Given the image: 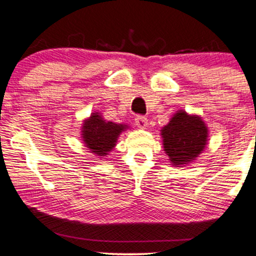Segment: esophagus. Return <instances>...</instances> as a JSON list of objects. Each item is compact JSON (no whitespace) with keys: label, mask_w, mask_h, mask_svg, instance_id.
Instances as JSON below:
<instances>
[{"label":"esophagus","mask_w":256,"mask_h":256,"mask_svg":"<svg viewBox=\"0 0 256 256\" xmlns=\"http://www.w3.org/2000/svg\"><path fill=\"white\" fill-rule=\"evenodd\" d=\"M134 122H136V125L138 126L140 128H146V126H148V119L146 118V116H137L136 119H134Z\"/></svg>","instance_id":"1"}]
</instances>
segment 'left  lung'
Returning <instances> with one entry per match:
<instances>
[{
  "label": "left lung",
  "mask_w": 256,
  "mask_h": 256,
  "mask_svg": "<svg viewBox=\"0 0 256 256\" xmlns=\"http://www.w3.org/2000/svg\"><path fill=\"white\" fill-rule=\"evenodd\" d=\"M164 150L174 167H184L196 160L208 144V128L196 114L179 110L161 128Z\"/></svg>",
  "instance_id": "left-lung-1"
}]
</instances>
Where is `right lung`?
Segmentation results:
<instances>
[{
  "mask_svg": "<svg viewBox=\"0 0 256 256\" xmlns=\"http://www.w3.org/2000/svg\"><path fill=\"white\" fill-rule=\"evenodd\" d=\"M130 128L126 124H116L104 120L101 113L94 112L89 118L84 119L82 125V140L88 150L96 156H107L116 146L122 132Z\"/></svg>",
  "mask_w": 256,
  "mask_h": 256,
  "instance_id": "obj_1",
  "label": "right lung"
}]
</instances>
